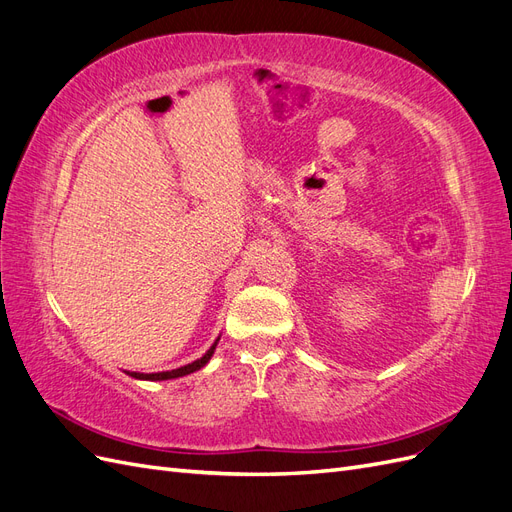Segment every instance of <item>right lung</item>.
Returning <instances> with one entry per match:
<instances>
[{"mask_svg":"<svg viewBox=\"0 0 512 512\" xmlns=\"http://www.w3.org/2000/svg\"><path fill=\"white\" fill-rule=\"evenodd\" d=\"M218 342H220V337L215 339L213 346H211L203 356H200V359H196V361H192V363H188V365H183V367L170 369V371H158V374H138V371H128V374H130L132 378H136V380H151V382H158V380H173V378H181V376L194 374V371H198L200 367H205V365L209 363V359L213 356L215 346H218Z\"/></svg>","mask_w":512,"mask_h":512,"instance_id":"obj_1","label":"right lung"}]
</instances>
